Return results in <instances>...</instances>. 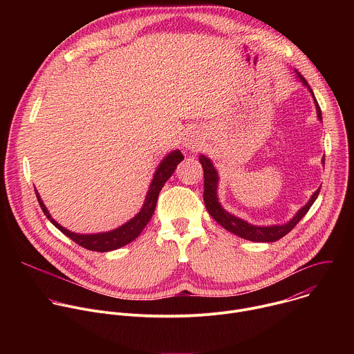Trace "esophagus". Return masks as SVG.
Listing matches in <instances>:
<instances>
[{"label": "esophagus", "instance_id": "obj_1", "mask_svg": "<svg viewBox=\"0 0 354 354\" xmlns=\"http://www.w3.org/2000/svg\"><path fill=\"white\" fill-rule=\"evenodd\" d=\"M198 144H200V142H197V141H192V140L187 142V145H189L190 148H198V147H200Z\"/></svg>", "mask_w": 354, "mask_h": 354}]
</instances>
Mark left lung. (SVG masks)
Here are the masks:
<instances>
[{"mask_svg":"<svg viewBox=\"0 0 354 354\" xmlns=\"http://www.w3.org/2000/svg\"><path fill=\"white\" fill-rule=\"evenodd\" d=\"M297 75L299 77V80L302 81V84H304L311 95L314 96V92L311 89V86L308 85V82L306 81V78L302 77L299 73H297ZM314 100H315V106H317V113H318V118L319 120H322V115H321V108L317 102V99L314 96ZM198 161L201 164V168H203V172H205V192H203V200H205V205H206V209L207 212L210 213V216L220 224L223 225L225 230H228L230 232L243 238V239H248V241H254V242H274V241H279L280 238H283L284 235H287L298 223L299 220L304 217L310 207L314 205V201L317 200L318 194H319V190L318 189L311 200L308 201V205H306L304 207H302L297 216L287 224L284 225H272V227H258V225H252V224H248L246 221L238 218V217H234L232 214L227 213L218 203V197H217V182H218V176H217V172L212 164V161L209 158H206L205 156H200L198 157ZM322 162L325 164V157L322 160Z\"/></svg>","mask_w":354,"mask_h":354,"instance_id":"left-lung-1","label":"left lung"}]
</instances>
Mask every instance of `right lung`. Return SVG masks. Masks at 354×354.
Segmentation results:
<instances>
[{
  "mask_svg": "<svg viewBox=\"0 0 354 354\" xmlns=\"http://www.w3.org/2000/svg\"><path fill=\"white\" fill-rule=\"evenodd\" d=\"M183 160V156L180 151H174L171 153L158 167L153 182H151L149 190L147 193L145 201H144V206L140 210V213L130 220L129 223H126L124 225L109 231V232H104V234H92V235H81V234H74L66 228H63L60 224H57L52 217H50L47 209L44 207L43 201L39 196V193L35 190L36 197L39 205L44 213V216L52 221V224L55 227H57L64 235H67L70 239H73L75 243H78L80 246L93 250V252H109V250H115L119 249L124 245H127L129 242H131L133 239H136L140 232L144 230V227L148 224L149 218L153 217L154 210H156V205H157V200H158V194L162 189V186L165 185V182L171 178V175L175 172L176 165Z\"/></svg>",
  "mask_w": 354,
  "mask_h": 354,
  "instance_id": "right-lung-1",
  "label": "right lung"
}]
</instances>
